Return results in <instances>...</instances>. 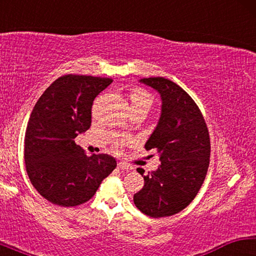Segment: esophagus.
<instances>
[{"label":"esophagus","mask_w":256,"mask_h":256,"mask_svg":"<svg viewBox=\"0 0 256 256\" xmlns=\"http://www.w3.org/2000/svg\"><path fill=\"white\" fill-rule=\"evenodd\" d=\"M118 170H132L131 166H128V164H124V162H118Z\"/></svg>","instance_id":"esophagus-1"}]
</instances>
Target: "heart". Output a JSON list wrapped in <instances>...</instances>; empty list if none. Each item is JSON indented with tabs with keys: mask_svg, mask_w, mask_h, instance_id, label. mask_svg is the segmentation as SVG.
Here are the masks:
<instances>
[{
	"mask_svg": "<svg viewBox=\"0 0 256 256\" xmlns=\"http://www.w3.org/2000/svg\"><path fill=\"white\" fill-rule=\"evenodd\" d=\"M130 99H131L132 110H138V108H144V110H149V108L152 105V97L151 94L146 92L144 89H134L130 94ZM128 140H122L120 142V144H126Z\"/></svg>",
	"mask_w": 256,
	"mask_h": 256,
	"instance_id": "obj_1",
	"label": "heart"
}]
</instances>
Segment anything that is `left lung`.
Instances as JSON below:
<instances>
[{"mask_svg":"<svg viewBox=\"0 0 256 256\" xmlns=\"http://www.w3.org/2000/svg\"><path fill=\"white\" fill-rule=\"evenodd\" d=\"M162 100L157 128L146 144L160 156L157 170L138 168L144 185L134 194V204L152 218L178 214L196 196L210 162V136L200 108L178 84L162 76L141 79Z\"/></svg>","mask_w":256,"mask_h":256,"instance_id":"8db88e82","label":"left lung"}]
</instances>
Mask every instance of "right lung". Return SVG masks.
Masks as SVG:
<instances>
[{
  "label": "right lung",
  "mask_w": 256,
  "mask_h": 256,
  "mask_svg": "<svg viewBox=\"0 0 256 256\" xmlns=\"http://www.w3.org/2000/svg\"><path fill=\"white\" fill-rule=\"evenodd\" d=\"M110 78L60 76L38 99L24 136V164L30 182L47 201L76 206L92 198L116 168L110 154L86 156L74 138L92 125L94 98Z\"/></svg>",
  "instance_id": "obj_1"
}]
</instances>
